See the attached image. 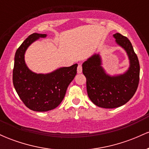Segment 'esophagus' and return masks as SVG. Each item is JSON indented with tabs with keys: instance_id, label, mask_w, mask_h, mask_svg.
Listing matches in <instances>:
<instances>
[{
	"instance_id": "obj_1",
	"label": "esophagus",
	"mask_w": 149,
	"mask_h": 149,
	"mask_svg": "<svg viewBox=\"0 0 149 149\" xmlns=\"http://www.w3.org/2000/svg\"><path fill=\"white\" fill-rule=\"evenodd\" d=\"M82 71H83V68H82V65L81 64H78V68H77V72L78 73H81Z\"/></svg>"
}]
</instances>
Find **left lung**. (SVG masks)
Masks as SVG:
<instances>
[{
  "instance_id": "1",
  "label": "left lung",
  "mask_w": 149,
  "mask_h": 149,
  "mask_svg": "<svg viewBox=\"0 0 149 149\" xmlns=\"http://www.w3.org/2000/svg\"><path fill=\"white\" fill-rule=\"evenodd\" d=\"M113 37L129 57L130 66L127 72L112 77L106 74L101 66L99 54H95L83 64L89 98L97 107L105 109L117 108L127 103L134 96L139 82V59L131 42L119 33L114 34Z\"/></svg>"
}]
</instances>
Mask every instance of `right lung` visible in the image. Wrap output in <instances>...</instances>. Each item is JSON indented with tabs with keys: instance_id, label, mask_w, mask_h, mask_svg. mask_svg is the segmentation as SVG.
Instances as JSON below:
<instances>
[{
	"instance_id": "add662e5",
	"label": "right lung",
	"mask_w": 149,
	"mask_h": 149,
	"mask_svg": "<svg viewBox=\"0 0 149 149\" xmlns=\"http://www.w3.org/2000/svg\"><path fill=\"white\" fill-rule=\"evenodd\" d=\"M46 36L36 33L30 35L17 49L15 56L13 85L26 107L34 111H47L57 107L77 73V64L47 74H37L28 69L24 61L27 47L39 38Z\"/></svg>"
}]
</instances>
